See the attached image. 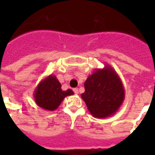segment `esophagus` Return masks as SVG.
Masks as SVG:
<instances>
[{
  "label": "esophagus",
  "instance_id": "34e87169",
  "mask_svg": "<svg viewBox=\"0 0 155 155\" xmlns=\"http://www.w3.org/2000/svg\"><path fill=\"white\" fill-rule=\"evenodd\" d=\"M73 91H74V92H75V94H79V89H78L77 87H75V88H74L73 89Z\"/></svg>",
  "mask_w": 155,
  "mask_h": 155
}]
</instances>
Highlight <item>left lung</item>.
Wrapping results in <instances>:
<instances>
[{
	"instance_id": "obj_1",
	"label": "left lung",
	"mask_w": 155,
	"mask_h": 155,
	"mask_svg": "<svg viewBox=\"0 0 155 155\" xmlns=\"http://www.w3.org/2000/svg\"><path fill=\"white\" fill-rule=\"evenodd\" d=\"M81 97L94 117L106 118L115 114L125 100L120 78L111 66L95 69L84 83Z\"/></svg>"
}]
</instances>
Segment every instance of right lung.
Returning <instances> with one entry per match:
<instances>
[{
  "instance_id": "1",
  "label": "right lung",
  "mask_w": 155,
  "mask_h": 155,
  "mask_svg": "<svg viewBox=\"0 0 155 155\" xmlns=\"http://www.w3.org/2000/svg\"><path fill=\"white\" fill-rule=\"evenodd\" d=\"M74 94L72 90L63 91L61 84L54 75L45 77L38 84L34 92L35 103L45 110L54 111L58 108L66 97Z\"/></svg>"
}]
</instances>
